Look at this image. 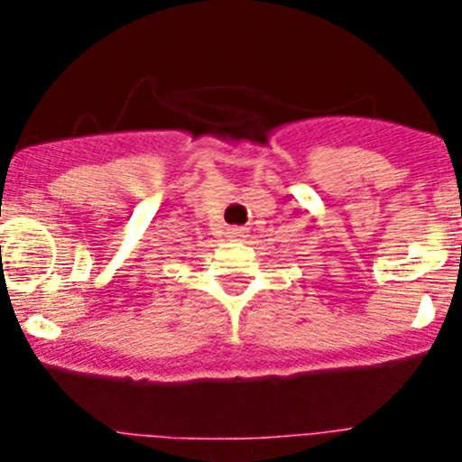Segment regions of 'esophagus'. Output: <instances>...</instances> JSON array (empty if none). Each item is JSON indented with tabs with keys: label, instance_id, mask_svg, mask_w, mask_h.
Returning <instances> with one entry per match:
<instances>
[{
	"label": "esophagus",
	"instance_id": "34e87169",
	"mask_svg": "<svg viewBox=\"0 0 462 462\" xmlns=\"http://www.w3.org/2000/svg\"><path fill=\"white\" fill-rule=\"evenodd\" d=\"M227 235H230L232 239H244L245 230H244V227H230V232H227Z\"/></svg>",
	"mask_w": 462,
	"mask_h": 462
}]
</instances>
